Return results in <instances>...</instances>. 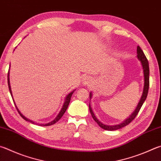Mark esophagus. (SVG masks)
Segmentation results:
<instances>
[{"label": "esophagus", "instance_id": "34e87169", "mask_svg": "<svg viewBox=\"0 0 161 161\" xmlns=\"http://www.w3.org/2000/svg\"><path fill=\"white\" fill-rule=\"evenodd\" d=\"M90 81H92V80H91V79L89 77H85L83 80V84H89L90 82Z\"/></svg>", "mask_w": 161, "mask_h": 161}]
</instances>
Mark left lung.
<instances>
[{
	"mask_svg": "<svg viewBox=\"0 0 161 161\" xmlns=\"http://www.w3.org/2000/svg\"><path fill=\"white\" fill-rule=\"evenodd\" d=\"M136 51H137L136 57L140 61H141V63H142V65L143 68V71H144V90H143L142 98H141V99H140V101L139 102L138 106H136V108L135 109V110L134 111V113L131 114V115L127 119H125L124 122H122L121 124L113 125V126H110V125L103 124L101 122L99 121L98 119L96 118V117L94 115V113H93L92 107H91L90 103H89V111H90L91 114H92V118L93 119H94L95 122H96V123H97L99 126L102 128V129L108 130V131H113V130H119L122 127L127 126V125H129L130 122L136 118L137 114H138L140 109H141L143 103H144L145 100L147 99V95H148V88H149V65H148V62L147 57H146V55H144V52H143L142 48H140L139 46H137ZM89 97H90V99L92 97V92H90V93H89Z\"/></svg>",
	"mask_w": 161,
	"mask_h": 161,
	"instance_id": "8db88e82",
	"label": "left lung"
}]
</instances>
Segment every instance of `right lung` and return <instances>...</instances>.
<instances>
[{
	"instance_id": "obj_1",
	"label": "right lung",
	"mask_w": 161,
	"mask_h": 161,
	"mask_svg": "<svg viewBox=\"0 0 161 161\" xmlns=\"http://www.w3.org/2000/svg\"><path fill=\"white\" fill-rule=\"evenodd\" d=\"M9 71H10V69H9ZM9 71H8V88H9V90H10V94H11V96H12V98H13V95H12V91H11V88H10V78H9ZM74 92H75V90L74 91H72V92H70L69 93V94L66 96V98H65V102H64V104H63V107H62V108H61V110L60 111V113H58V115H57V117L56 118H55L53 120V121H51V122H48V123H47V124H40V125H39V124H37L38 125H41V126H50V125H54L55 123H56V122L59 120V119L62 118V116L64 115V113H65V111H66V110H67V108H68V106H69V101H70V100H71V97H72V93H74ZM15 105V104H14ZM15 107H16V109L17 110V111H18V113H19V114L20 115H21V117L22 118L24 119H25L26 121H28V122H31V123H34V122H33V121H31V120H30V119H29L28 118H26V117H25L24 115H22V114L20 113V111L19 110V109L17 108V106L15 105Z\"/></svg>"
}]
</instances>
